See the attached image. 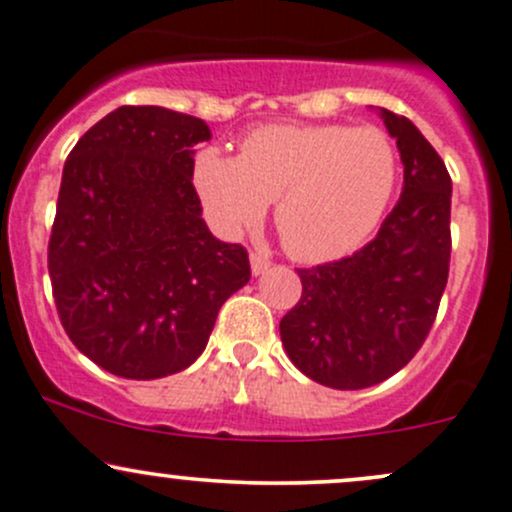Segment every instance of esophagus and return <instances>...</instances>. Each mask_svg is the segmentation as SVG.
Listing matches in <instances>:
<instances>
[{
	"label": "esophagus",
	"instance_id": "1",
	"mask_svg": "<svg viewBox=\"0 0 512 512\" xmlns=\"http://www.w3.org/2000/svg\"><path fill=\"white\" fill-rule=\"evenodd\" d=\"M272 262H270V257L267 255H260V252H252L250 255V267H252V274H265L267 272V267H270Z\"/></svg>",
	"mask_w": 512,
	"mask_h": 512
}]
</instances>
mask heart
<instances>
[{
    "label": "heart",
    "mask_w": 512,
    "mask_h": 512,
    "mask_svg": "<svg viewBox=\"0 0 512 512\" xmlns=\"http://www.w3.org/2000/svg\"><path fill=\"white\" fill-rule=\"evenodd\" d=\"M400 181V154L378 127L270 125L247 134L238 157L203 147L193 186L215 228L238 235L270 201L289 255L331 262L383 223Z\"/></svg>",
    "instance_id": "b5f03b06"
}]
</instances>
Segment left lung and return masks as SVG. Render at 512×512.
Instances as JSON below:
<instances>
[{
	"instance_id": "8db88e82",
	"label": "left lung",
	"mask_w": 512,
	"mask_h": 512,
	"mask_svg": "<svg viewBox=\"0 0 512 512\" xmlns=\"http://www.w3.org/2000/svg\"><path fill=\"white\" fill-rule=\"evenodd\" d=\"M380 117L405 166L400 201L351 257L297 270L301 299L279 321L289 360L333 390H363L405 368L437 319L449 277V171L407 117Z\"/></svg>"
}]
</instances>
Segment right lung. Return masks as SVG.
Masks as SVG:
<instances>
[{"mask_svg":"<svg viewBox=\"0 0 512 512\" xmlns=\"http://www.w3.org/2000/svg\"><path fill=\"white\" fill-rule=\"evenodd\" d=\"M198 117L125 105L93 125L63 166L48 242L68 338L112 375L157 380L188 368L215 316L250 282L247 250L213 238L193 188Z\"/></svg>","mask_w":512,"mask_h":512,"instance_id":"right-lung-1","label":"right lung"}]
</instances>
